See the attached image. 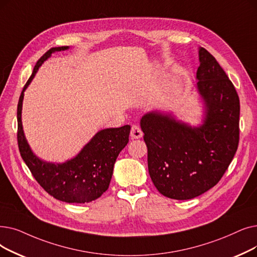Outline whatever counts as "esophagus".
<instances>
[{
	"label": "esophagus",
	"instance_id": "esophagus-1",
	"mask_svg": "<svg viewBox=\"0 0 257 257\" xmlns=\"http://www.w3.org/2000/svg\"><path fill=\"white\" fill-rule=\"evenodd\" d=\"M130 136H131L132 139H136V140L141 139V138L143 137V131H142L141 127L138 126V125H133V126L131 127Z\"/></svg>",
	"mask_w": 257,
	"mask_h": 257
}]
</instances>
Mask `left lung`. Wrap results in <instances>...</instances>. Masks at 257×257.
<instances>
[{
	"mask_svg": "<svg viewBox=\"0 0 257 257\" xmlns=\"http://www.w3.org/2000/svg\"><path fill=\"white\" fill-rule=\"evenodd\" d=\"M197 89L206 105L200 127H191L158 111L141 119L148 149V170L159 192L191 199L214 187L238 147L239 97L235 87L205 48L198 50Z\"/></svg>",
	"mask_w": 257,
	"mask_h": 257,
	"instance_id": "1",
	"label": "left lung"
}]
</instances>
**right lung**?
Segmentation results:
<instances>
[{
	"mask_svg": "<svg viewBox=\"0 0 257 257\" xmlns=\"http://www.w3.org/2000/svg\"><path fill=\"white\" fill-rule=\"evenodd\" d=\"M68 48V46H62L49 49L33 68L18 103V145L22 159L44 190L62 202L85 204L98 198L108 189L114 163L118 153L129 141L131 127L125 125L98 131L74 159L63 164H52L41 161L33 154L25 139L21 118L24 91L40 66L52 52Z\"/></svg>",
	"mask_w": 257,
	"mask_h": 257,
	"instance_id": "right-lung-1",
	"label": "right lung"
}]
</instances>
